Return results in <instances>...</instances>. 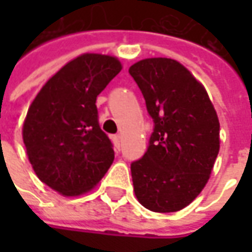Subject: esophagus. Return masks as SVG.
I'll return each instance as SVG.
<instances>
[{"label": "esophagus", "mask_w": 252, "mask_h": 252, "mask_svg": "<svg viewBox=\"0 0 252 252\" xmlns=\"http://www.w3.org/2000/svg\"><path fill=\"white\" fill-rule=\"evenodd\" d=\"M112 141H113V144H115V149L118 151L121 150V136H119V134L112 136Z\"/></svg>", "instance_id": "esophagus-1"}]
</instances>
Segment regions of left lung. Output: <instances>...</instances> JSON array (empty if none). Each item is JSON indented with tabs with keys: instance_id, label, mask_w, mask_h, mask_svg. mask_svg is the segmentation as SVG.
I'll return each mask as SVG.
<instances>
[{
	"instance_id": "obj_1",
	"label": "left lung",
	"mask_w": 252,
	"mask_h": 252,
	"mask_svg": "<svg viewBox=\"0 0 252 252\" xmlns=\"http://www.w3.org/2000/svg\"><path fill=\"white\" fill-rule=\"evenodd\" d=\"M129 74L154 127L144 156L130 164L134 193L151 212H178L206 185L220 147L218 115L203 85L172 59H146Z\"/></svg>"
}]
</instances>
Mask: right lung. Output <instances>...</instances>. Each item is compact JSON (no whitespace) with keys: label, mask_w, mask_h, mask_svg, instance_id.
<instances>
[{"label":"right lung","mask_w":252,"mask_h":252,"mask_svg":"<svg viewBox=\"0 0 252 252\" xmlns=\"http://www.w3.org/2000/svg\"><path fill=\"white\" fill-rule=\"evenodd\" d=\"M121 70L115 57L83 54L44 84L28 111L22 134L29 161L39 179L62 195L92 189L113 162L95 102Z\"/></svg>","instance_id":"add662e5"}]
</instances>
